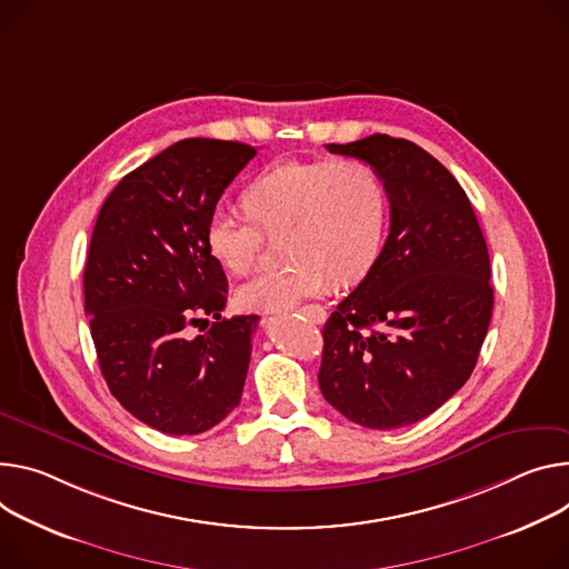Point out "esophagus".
<instances>
[{
	"label": "esophagus",
	"mask_w": 569,
	"mask_h": 569,
	"mask_svg": "<svg viewBox=\"0 0 569 569\" xmlns=\"http://www.w3.org/2000/svg\"><path fill=\"white\" fill-rule=\"evenodd\" d=\"M303 316L308 318V320H313V322H318V325H322L325 320H327V313H325V308L322 306H306L303 308Z\"/></svg>",
	"instance_id": "obj_1"
}]
</instances>
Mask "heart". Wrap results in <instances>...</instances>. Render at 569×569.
Masks as SVG:
<instances>
[{
    "instance_id": "1",
    "label": "heart",
    "mask_w": 569,
    "mask_h": 569,
    "mask_svg": "<svg viewBox=\"0 0 569 569\" xmlns=\"http://www.w3.org/2000/svg\"><path fill=\"white\" fill-rule=\"evenodd\" d=\"M249 218L216 211L206 244L216 261L244 274L266 233H283L286 266L251 277L236 290L242 311L283 313L322 295L329 283L363 279L381 251L390 199L381 174L366 161H279L242 192Z\"/></svg>"
}]
</instances>
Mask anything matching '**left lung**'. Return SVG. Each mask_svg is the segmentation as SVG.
Returning a JSON list of instances; mask_svg holds the SVG:
<instances>
[{"instance_id":"8db88e82","label":"left lung","mask_w":569,"mask_h":569,"mask_svg":"<svg viewBox=\"0 0 569 569\" xmlns=\"http://www.w3.org/2000/svg\"><path fill=\"white\" fill-rule=\"evenodd\" d=\"M327 149L381 174L390 233L322 329L320 390L360 427L401 429L477 366L495 301L486 238L460 183L416 142L375 133Z\"/></svg>"}]
</instances>
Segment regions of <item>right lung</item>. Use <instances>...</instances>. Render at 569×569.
<instances>
[{"instance_id":"add662e5","label":"right lung","mask_w":569,"mask_h":569,"mask_svg":"<svg viewBox=\"0 0 569 569\" xmlns=\"http://www.w3.org/2000/svg\"><path fill=\"white\" fill-rule=\"evenodd\" d=\"M253 157L236 140H179L111 190L92 229L83 297L101 375L170 436L213 429L242 397L258 316L222 318L229 283L206 224ZM201 321L210 331L190 337Z\"/></svg>"}]
</instances>
